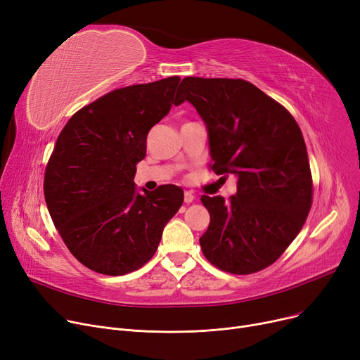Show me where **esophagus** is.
<instances>
[{
	"label": "esophagus",
	"mask_w": 360,
	"mask_h": 360,
	"mask_svg": "<svg viewBox=\"0 0 360 360\" xmlns=\"http://www.w3.org/2000/svg\"><path fill=\"white\" fill-rule=\"evenodd\" d=\"M194 200H195V195H194V193H191V191H185V194H184V201H185L186 204L193 202Z\"/></svg>",
	"instance_id": "1"
}]
</instances>
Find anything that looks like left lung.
<instances>
[{
	"label": "left lung",
	"instance_id": "1",
	"mask_svg": "<svg viewBox=\"0 0 360 360\" xmlns=\"http://www.w3.org/2000/svg\"><path fill=\"white\" fill-rule=\"evenodd\" d=\"M178 102H190L209 134L212 169L235 175L238 191L202 195L210 224L200 238L217 269L251 274L269 267L300 232L312 204L304 136L290 113L240 79L185 77Z\"/></svg>",
	"mask_w": 360,
	"mask_h": 360
}]
</instances>
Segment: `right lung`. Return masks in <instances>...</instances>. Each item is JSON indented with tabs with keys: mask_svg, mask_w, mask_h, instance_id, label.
Here are the masks:
<instances>
[{
	"mask_svg": "<svg viewBox=\"0 0 360 360\" xmlns=\"http://www.w3.org/2000/svg\"><path fill=\"white\" fill-rule=\"evenodd\" d=\"M179 82L113 90L75 112L56 140L45 201L70 252L93 271L122 276L144 266L184 202L181 186L147 191L134 182L150 128L181 105Z\"/></svg>",
	"mask_w": 360,
	"mask_h": 360,
	"instance_id": "obj_1",
	"label": "right lung"
}]
</instances>
